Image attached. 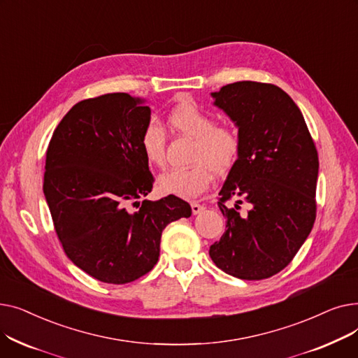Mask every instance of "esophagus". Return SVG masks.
I'll use <instances>...</instances> for the list:
<instances>
[{
	"label": "esophagus",
	"instance_id": "34e87169",
	"mask_svg": "<svg viewBox=\"0 0 358 358\" xmlns=\"http://www.w3.org/2000/svg\"><path fill=\"white\" fill-rule=\"evenodd\" d=\"M204 210V206L203 204H199L197 201H192V212L193 215H199Z\"/></svg>",
	"mask_w": 358,
	"mask_h": 358
}]
</instances>
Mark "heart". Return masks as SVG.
<instances>
[{
    "mask_svg": "<svg viewBox=\"0 0 358 358\" xmlns=\"http://www.w3.org/2000/svg\"><path fill=\"white\" fill-rule=\"evenodd\" d=\"M168 123L178 134L194 139L189 168H174L158 178L164 193L196 197L209 189L213 173H229L241 154L238 131L227 124H216L213 116L196 103L185 101L168 115ZM141 149L149 165L161 166L165 161V131L157 120H149L142 130Z\"/></svg>",
    "mask_w": 358,
    "mask_h": 358,
    "instance_id": "1",
    "label": "heart"
}]
</instances>
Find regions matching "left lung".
Here are the masks:
<instances>
[{"label":"left lung","mask_w":358,"mask_h":358,"mask_svg":"<svg viewBox=\"0 0 358 358\" xmlns=\"http://www.w3.org/2000/svg\"><path fill=\"white\" fill-rule=\"evenodd\" d=\"M212 96L238 126L241 154L219 193L227 231L209 254L227 274L268 278L290 264L313 228L317 150L302 111L277 85L239 81Z\"/></svg>","instance_id":"obj_1"}]
</instances>
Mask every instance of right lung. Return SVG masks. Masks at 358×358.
I'll return each instance as SVG.
<instances>
[{
	"label": "right lung",
	"instance_id": "add662e5",
	"mask_svg": "<svg viewBox=\"0 0 358 358\" xmlns=\"http://www.w3.org/2000/svg\"><path fill=\"white\" fill-rule=\"evenodd\" d=\"M150 120L143 100L111 92L75 104L46 150L43 193L66 257L103 283L126 285L157 264L162 231L190 217V204L152 192L141 149Z\"/></svg>",
	"mask_w": 358,
	"mask_h": 358
}]
</instances>
